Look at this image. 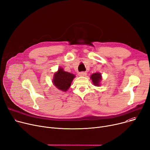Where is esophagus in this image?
I'll use <instances>...</instances> for the list:
<instances>
[{
	"instance_id": "esophagus-1",
	"label": "esophagus",
	"mask_w": 150,
	"mask_h": 150,
	"mask_svg": "<svg viewBox=\"0 0 150 150\" xmlns=\"http://www.w3.org/2000/svg\"><path fill=\"white\" fill-rule=\"evenodd\" d=\"M78 75L80 76H85L87 75V73L86 72H81L78 74Z\"/></svg>"
}]
</instances>
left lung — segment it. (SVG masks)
<instances>
[{"label": "left lung", "mask_w": 150, "mask_h": 150, "mask_svg": "<svg viewBox=\"0 0 150 150\" xmlns=\"http://www.w3.org/2000/svg\"><path fill=\"white\" fill-rule=\"evenodd\" d=\"M91 79L93 82V84L96 86H100V81L102 79L101 74L100 73H95L91 76Z\"/></svg>", "instance_id": "obj_1"}]
</instances>
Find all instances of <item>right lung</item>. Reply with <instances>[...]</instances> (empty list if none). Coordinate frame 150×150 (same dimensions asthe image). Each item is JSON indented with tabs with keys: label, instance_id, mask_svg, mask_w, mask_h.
Returning a JSON list of instances; mask_svg holds the SVG:
<instances>
[{
	"label": "right lung",
	"instance_id": "add662e5",
	"mask_svg": "<svg viewBox=\"0 0 150 150\" xmlns=\"http://www.w3.org/2000/svg\"><path fill=\"white\" fill-rule=\"evenodd\" d=\"M75 77V75L66 72L63 68L59 67L58 71L54 75L52 83L58 89L66 92L71 86Z\"/></svg>",
	"mask_w": 150,
	"mask_h": 150
}]
</instances>
